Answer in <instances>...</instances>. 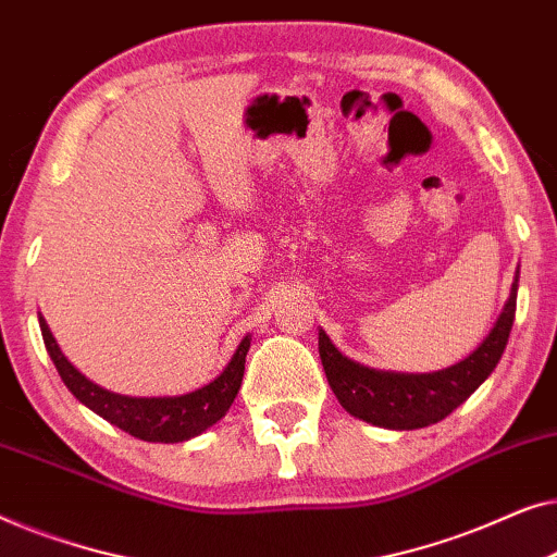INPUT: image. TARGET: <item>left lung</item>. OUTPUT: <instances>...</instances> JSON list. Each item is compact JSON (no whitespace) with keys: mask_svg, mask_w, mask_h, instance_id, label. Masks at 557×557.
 <instances>
[{"mask_svg":"<svg viewBox=\"0 0 557 557\" xmlns=\"http://www.w3.org/2000/svg\"><path fill=\"white\" fill-rule=\"evenodd\" d=\"M515 308L517 280L512 282L510 300L505 302L503 315L497 318L482 346L457 366L436 373H386L358 366L343 356L323 331L318 338L320 360L343 409L368 424L409 432V429H421L446 419L487 381L505 354Z\"/></svg>","mask_w":557,"mask_h":557,"instance_id":"8db88e82","label":"left lung"}]
</instances>
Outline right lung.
<instances>
[{
    "label": "right lung",
    "mask_w": 557,
    "mask_h": 557,
    "mask_svg": "<svg viewBox=\"0 0 557 557\" xmlns=\"http://www.w3.org/2000/svg\"><path fill=\"white\" fill-rule=\"evenodd\" d=\"M40 331L47 354H50L54 368H58L60 379L70 388L77 401H83L98 417L111 421L113 426L123 429L125 434L144 438V442H161L176 444L186 438L199 436L207 432L211 424L230 411V406L242 386V375H245V358L249 350V335L239 343L237 354L232 356L230 366L224 368L222 375H216L209 386L184 396L171 398H133L111 394V391L96 386V383L85 379V375L73 368V363L62 356V350L54 343L50 327L45 318H40Z\"/></svg>",
    "instance_id": "add662e5"
}]
</instances>
